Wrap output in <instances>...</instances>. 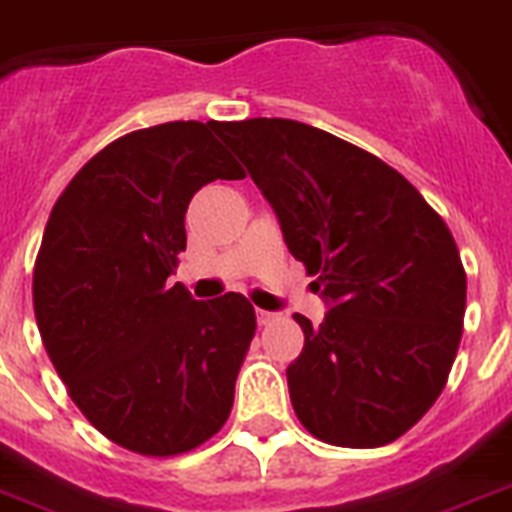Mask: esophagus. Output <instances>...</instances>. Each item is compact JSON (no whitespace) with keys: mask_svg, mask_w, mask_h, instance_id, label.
<instances>
[{"mask_svg":"<svg viewBox=\"0 0 512 512\" xmlns=\"http://www.w3.org/2000/svg\"><path fill=\"white\" fill-rule=\"evenodd\" d=\"M276 312H268V309H257V322H260V325H268V322H273L276 320Z\"/></svg>","mask_w":512,"mask_h":512,"instance_id":"1","label":"esophagus"}]
</instances>
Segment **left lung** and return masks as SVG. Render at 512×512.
Here are the masks:
<instances>
[{
	"label": "left lung",
	"instance_id": "obj_1",
	"mask_svg": "<svg viewBox=\"0 0 512 512\" xmlns=\"http://www.w3.org/2000/svg\"><path fill=\"white\" fill-rule=\"evenodd\" d=\"M281 221L289 252L330 302L304 315L291 406L317 440L380 448L437 401L466 315V270L448 223L403 174L294 119L218 122Z\"/></svg>",
	"mask_w": 512,
	"mask_h": 512
}]
</instances>
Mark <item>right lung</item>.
<instances>
[{"label":"right lung","instance_id":"add662e5","mask_svg":"<svg viewBox=\"0 0 512 512\" xmlns=\"http://www.w3.org/2000/svg\"><path fill=\"white\" fill-rule=\"evenodd\" d=\"M216 127L166 122L98 150L51 208L33 268L38 333L75 406L153 458L190 453L226 424L257 328L242 294L195 302L166 283L195 192L244 179Z\"/></svg>","mask_w":512,"mask_h":512}]
</instances>
